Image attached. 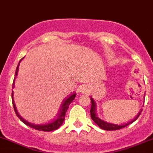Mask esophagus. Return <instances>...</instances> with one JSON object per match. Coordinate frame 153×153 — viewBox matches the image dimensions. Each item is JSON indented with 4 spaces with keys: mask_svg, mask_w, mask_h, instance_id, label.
<instances>
[{
    "mask_svg": "<svg viewBox=\"0 0 153 153\" xmlns=\"http://www.w3.org/2000/svg\"><path fill=\"white\" fill-rule=\"evenodd\" d=\"M88 90L89 89H88V87L86 85H82L79 88V91L82 94H86V93H88Z\"/></svg>",
    "mask_w": 153,
    "mask_h": 153,
    "instance_id": "1",
    "label": "esophagus"
}]
</instances>
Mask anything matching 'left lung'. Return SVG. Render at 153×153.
I'll use <instances>...</instances> for the list:
<instances>
[{
    "instance_id": "1",
    "label": "left lung",
    "mask_w": 153,
    "mask_h": 153,
    "mask_svg": "<svg viewBox=\"0 0 153 153\" xmlns=\"http://www.w3.org/2000/svg\"><path fill=\"white\" fill-rule=\"evenodd\" d=\"M91 111H90V112H91V119H93V121H94V122H95V123L97 124V125L100 127V128H102V130H120V129L127 127V125H129V124H130L131 123H133V122H135V121L136 120L138 117H139V116L141 115V111H142V110H141V111L138 113V114L137 115L136 117H135L133 120H132L131 122H129L124 124H122V125H120V124H119V125H118V124L108 123V122H105V121L100 119V118L97 116V113H96V108H97V107H96L95 101L94 100V99L91 98Z\"/></svg>"
}]
</instances>
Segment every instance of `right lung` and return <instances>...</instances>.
I'll use <instances>...</instances> for the list:
<instances>
[{"label":"right lung","instance_id":"add662e5","mask_svg":"<svg viewBox=\"0 0 153 153\" xmlns=\"http://www.w3.org/2000/svg\"><path fill=\"white\" fill-rule=\"evenodd\" d=\"M23 58L24 57H23L21 59H20L18 66H17L16 71H15V76H17V75H18L19 65H20V62H21V60L23 59ZM15 78L14 79L13 84H12L13 85H12V88H14V85H15ZM13 93H14L13 91H12V105H13L14 110H15V113H16V115L18 116V117L19 118V119H20V121H22V122H23L25 124H26V125L29 126V127H31V128H34V129H35V130H41V131H45V132L55 130H56V129L59 128V127L62 125V123H63L64 120H65V113H66V112H67V110L68 109L69 105H70V104L73 102V100H74L75 97H76V93H74L73 94H71V96H69V97H68L67 98L65 99V100H64L63 102H62V105H61V108H60V110H59V113H58V115L56 116V117L54 119H53L52 121H51V122H48V123H46V124H35L30 123V122H27V121H26L25 119H23V118L20 116V114L18 113V111H17L16 105H15V102H14Z\"/></svg>","mask_w":153,"mask_h":153}]
</instances>
